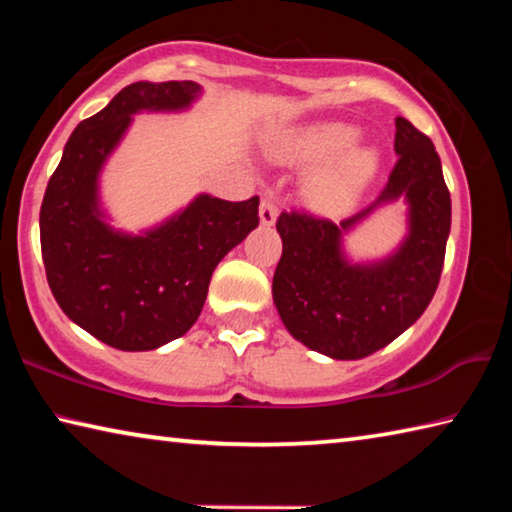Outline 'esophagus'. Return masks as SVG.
<instances>
[{"instance_id": "34e87169", "label": "esophagus", "mask_w": 512, "mask_h": 512, "mask_svg": "<svg viewBox=\"0 0 512 512\" xmlns=\"http://www.w3.org/2000/svg\"><path fill=\"white\" fill-rule=\"evenodd\" d=\"M259 221H262V225H273L277 221V207L271 201L259 205Z\"/></svg>"}]
</instances>
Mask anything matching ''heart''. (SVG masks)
<instances>
[{"mask_svg":"<svg viewBox=\"0 0 512 512\" xmlns=\"http://www.w3.org/2000/svg\"><path fill=\"white\" fill-rule=\"evenodd\" d=\"M357 140V128L329 121L289 128L277 137L273 151L289 164H320L307 180V201L320 212H341L357 201L379 167L377 151L354 146Z\"/></svg>","mask_w":512,"mask_h":512,"instance_id":"heart-1","label":"heart"}]
</instances>
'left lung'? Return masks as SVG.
<instances>
[{"instance_id":"8db88e82","label":"left lung","mask_w":512,"mask_h":512,"mask_svg":"<svg viewBox=\"0 0 512 512\" xmlns=\"http://www.w3.org/2000/svg\"><path fill=\"white\" fill-rule=\"evenodd\" d=\"M395 169L368 207L339 225L282 212L273 302L293 339L329 359H363L395 341L429 307L443 273L452 198L436 146L395 119ZM407 203V235L393 254L357 263L344 237L381 206Z\"/></svg>"}]
</instances>
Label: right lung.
<instances>
[{"instance_id":"1","label":"right lung","mask_w":512,"mask_h":512,"mask_svg":"<svg viewBox=\"0 0 512 512\" xmlns=\"http://www.w3.org/2000/svg\"><path fill=\"white\" fill-rule=\"evenodd\" d=\"M194 81H137L81 121L49 178L40 246L49 289L65 316L124 352H146L189 332L201 316L214 268L259 225V198L230 203L198 194L137 235L117 230L101 201V171L135 115L183 112Z\"/></svg>"}]
</instances>
